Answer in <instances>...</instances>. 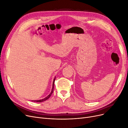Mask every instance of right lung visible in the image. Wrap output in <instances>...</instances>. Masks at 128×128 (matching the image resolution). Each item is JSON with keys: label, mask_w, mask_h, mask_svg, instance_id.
Returning a JSON list of instances; mask_svg holds the SVG:
<instances>
[{"label": "right lung", "mask_w": 128, "mask_h": 128, "mask_svg": "<svg viewBox=\"0 0 128 128\" xmlns=\"http://www.w3.org/2000/svg\"><path fill=\"white\" fill-rule=\"evenodd\" d=\"M55 80H56V77L54 78V80H53V86H52V91L50 93V94L48 96H46V98H45L44 99H41V100H34V102H44V101H45V100H46L47 99H48L50 97V96H51V94H52V93L53 92V90H54V82H55Z\"/></svg>", "instance_id": "1"}]
</instances>
